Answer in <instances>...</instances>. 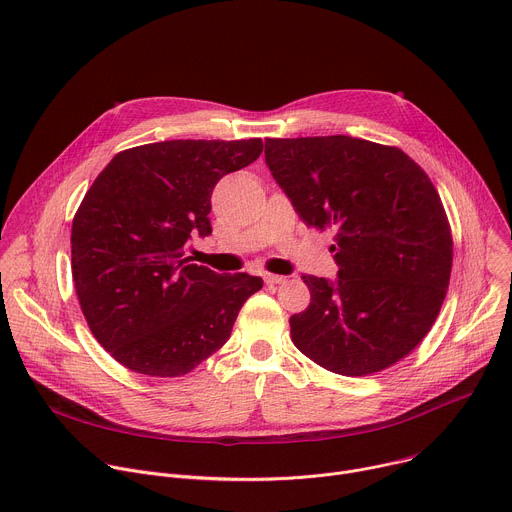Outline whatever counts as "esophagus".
<instances>
[{"label":"esophagus","instance_id":"1","mask_svg":"<svg viewBox=\"0 0 512 512\" xmlns=\"http://www.w3.org/2000/svg\"><path fill=\"white\" fill-rule=\"evenodd\" d=\"M263 282H265L267 286H277V284H284L286 277H284V275H275V273H265V275H263Z\"/></svg>","mask_w":512,"mask_h":512}]
</instances>
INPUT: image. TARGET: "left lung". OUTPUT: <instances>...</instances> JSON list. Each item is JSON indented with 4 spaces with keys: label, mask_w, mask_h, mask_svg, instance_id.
Wrapping results in <instances>:
<instances>
[{
    "label": "left lung",
    "mask_w": 512,
    "mask_h": 512,
    "mask_svg": "<svg viewBox=\"0 0 512 512\" xmlns=\"http://www.w3.org/2000/svg\"><path fill=\"white\" fill-rule=\"evenodd\" d=\"M265 161L296 212L333 230L337 282L304 275L294 345L341 376H369L431 331L447 294L453 239L429 175L398 147L345 134L267 138Z\"/></svg>",
    "instance_id": "left-lung-1"
}]
</instances>
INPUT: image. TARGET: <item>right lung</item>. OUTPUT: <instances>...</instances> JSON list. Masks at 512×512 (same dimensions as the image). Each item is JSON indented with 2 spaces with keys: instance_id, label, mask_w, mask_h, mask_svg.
Here are the masks:
<instances>
[{
  "instance_id": "1",
  "label": "right lung",
  "mask_w": 512,
  "mask_h": 512,
  "mask_svg": "<svg viewBox=\"0 0 512 512\" xmlns=\"http://www.w3.org/2000/svg\"><path fill=\"white\" fill-rule=\"evenodd\" d=\"M261 151V138L151 143L120 151L91 183L71 228L73 284L91 335L126 369L190 374L261 290V277L185 257L212 232L214 185Z\"/></svg>"
}]
</instances>
